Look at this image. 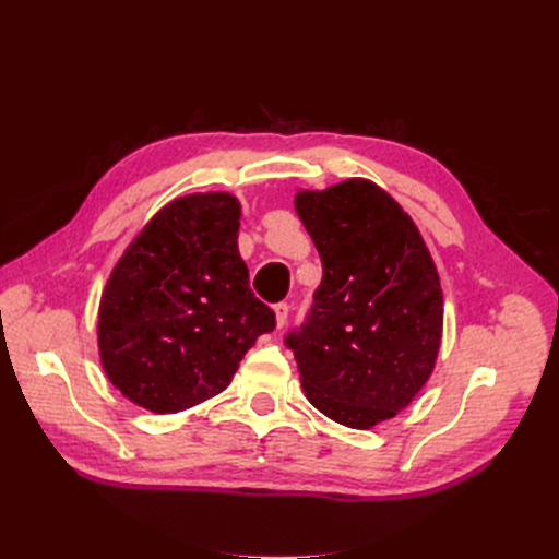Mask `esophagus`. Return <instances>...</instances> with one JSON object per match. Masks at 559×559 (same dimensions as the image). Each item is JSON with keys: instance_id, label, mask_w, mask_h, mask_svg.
<instances>
[{"instance_id": "34e87169", "label": "esophagus", "mask_w": 559, "mask_h": 559, "mask_svg": "<svg viewBox=\"0 0 559 559\" xmlns=\"http://www.w3.org/2000/svg\"><path fill=\"white\" fill-rule=\"evenodd\" d=\"M275 317H277V329H282L286 324V319H289V302H277Z\"/></svg>"}]
</instances>
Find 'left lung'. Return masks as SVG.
<instances>
[{"label": "left lung", "mask_w": 559, "mask_h": 559, "mask_svg": "<svg viewBox=\"0 0 559 559\" xmlns=\"http://www.w3.org/2000/svg\"><path fill=\"white\" fill-rule=\"evenodd\" d=\"M296 212L324 277L284 345L317 411L370 429L403 411L431 376L443 333L436 265L413 218L368 179L300 191Z\"/></svg>", "instance_id": "1"}]
</instances>
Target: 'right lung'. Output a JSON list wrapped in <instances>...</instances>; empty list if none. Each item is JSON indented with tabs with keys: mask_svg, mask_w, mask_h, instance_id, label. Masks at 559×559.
<instances>
[{
	"mask_svg": "<svg viewBox=\"0 0 559 559\" xmlns=\"http://www.w3.org/2000/svg\"><path fill=\"white\" fill-rule=\"evenodd\" d=\"M228 193L165 205L118 261L99 302L105 373L151 413H179L230 384L247 349L275 331L238 251Z\"/></svg>",
	"mask_w": 559,
	"mask_h": 559,
	"instance_id": "obj_1",
	"label": "right lung"
}]
</instances>
